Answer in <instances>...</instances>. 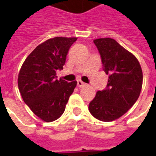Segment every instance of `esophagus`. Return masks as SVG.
<instances>
[{"label": "esophagus", "mask_w": 156, "mask_h": 156, "mask_svg": "<svg viewBox=\"0 0 156 156\" xmlns=\"http://www.w3.org/2000/svg\"><path fill=\"white\" fill-rule=\"evenodd\" d=\"M77 85H78V88H83V87L86 86V83H84L83 81H81V80H78V82H77Z\"/></svg>", "instance_id": "esophagus-1"}]
</instances>
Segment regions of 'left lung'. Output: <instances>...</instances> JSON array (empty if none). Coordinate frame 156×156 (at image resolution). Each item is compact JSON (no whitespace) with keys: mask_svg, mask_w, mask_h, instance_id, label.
<instances>
[{"mask_svg":"<svg viewBox=\"0 0 156 156\" xmlns=\"http://www.w3.org/2000/svg\"><path fill=\"white\" fill-rule=\"evenodd\" d=\"M94 42L108 79L107 88L97 92L88 109L98 120L109 122L124 115L137 101L142 88L143 73L135 56L115 39L98 38Z\"/></svg>","mask_w":156,"mask_h":156,"instance_id":"obj_1","label":"left lung"}]
</instances>
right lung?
Listing matches in <instances>:
<instances>
[{"label": "right lung", "instance_id": "add662e5", "mask_svg": "<svg viewBox=\"0 0 156 156\" xmlns=\"http://www.w3.org/2000/svg\"><path fill=\"white\" fill-rule=\"evenodd\" d=\"M77 37H57L39 44L27 56L18 74V88L30 109L44 122L58 119L66 108L77 81L57 79L68 50Z\"/></svg>", "mask_w": 156, "mask_h": 156}]
</instances>
